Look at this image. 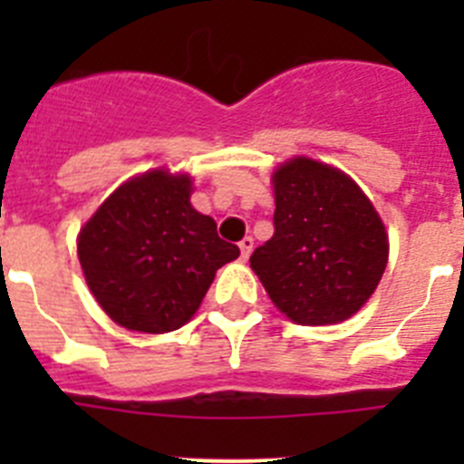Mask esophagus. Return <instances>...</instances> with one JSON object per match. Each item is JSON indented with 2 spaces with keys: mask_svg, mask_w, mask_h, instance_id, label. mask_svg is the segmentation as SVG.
Segmentation results:
<instances>
[{
  "mask_svg": "<svg viewBox=\"0 0 464 464\" xmlns=\"http://www.w3.org/2000/svg\"><path fill=\"white\" fill-rule=\"evenodd\" d=\"M239 248H241V260H248V256H251L253 251V237H244V239L239 241Z\"/></svg>",
  "mask_w": 464,
  "mask_h": 464,
  "instance_id": "esophagus-1",
  "label": "esophagus"
}]
</instances>
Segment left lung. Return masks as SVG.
<instances>
[{"label":"left lung","instance_id":"1","mask_svg":"<svg viewBox=\"0 0 464 464\" xmlns=\"http://www.w3.org/2000/svg\"><path fill=\"white\" fill-rule=\"evenodd\" d=\"M272 181L274 237L253 251L251 269L293 323L346 321L385 272L379 213L351 176L311 158H293Z\"/></svg>","mask_w":464,"mask_h":464}]
</instances>
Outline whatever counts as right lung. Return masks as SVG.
Here are the masks:
<instances>
[{"mask_svg":"<svg viewBox=\"0 0 464 464\" xmlns=\"http://www.w3.org/2000/svg\"><path fill=\"white\" fill-rule=\"evenodd\" d=\"M192 179L155 169L130 179L79 235L88 288L127 330L162 334L192 318L213 276L239 248L190 204Z\"/></svg>","mask_w":464,"mask_h":464,"instance_id":"1","label":"right lung"}]
</instances>
